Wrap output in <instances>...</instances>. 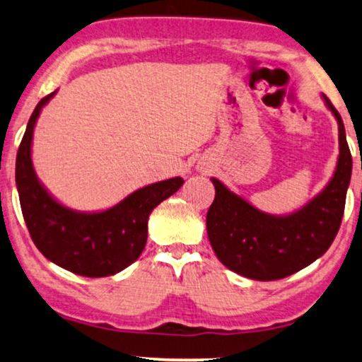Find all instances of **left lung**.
Wrapping results in <instances>:
<instances>
[{"label":"left lung","instance_id":"obj_1","mask_svg":"<svg viewBox=\"0 0 362 362\" xmlns=\"http://www.w3.org/2000/svg\"><path fill=\"white\" fill-rule=\"evenodd\" d=\"M321 98L338 120L339 156L329 182L306 205L286 215L267 214L211 177L215 200L206 233L216 258L231 272L258 281L286 278L322 257L338 233L353 157L343 119L325 94Z\"/></svg>","mask_w":362,"mask_h":362}]
</instances>
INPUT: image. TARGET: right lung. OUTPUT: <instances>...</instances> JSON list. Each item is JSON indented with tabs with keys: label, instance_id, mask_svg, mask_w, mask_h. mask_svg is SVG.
Returning <instances> with one entry per match:
<instances>
[{
	"label": "right lung",
	"instance_id": "obj_1",
	"mask_svg": "<svg viewBox=\"0 0 362 362\" xmlns=\"http://www.w3.org/2000/svg\"><path fill=\"white\" fill-rule=\"evenodd\" d=\"M57 90L37 103L16 156V187L24 221L45 257L88 278L110 276L141 257L152 210L184 185L173 177L132 192L105 210L79 211L61 204L42 185L33 165V134L41 110Z\"/></svg>",
	"mask_w": 362,
	"mask_h": 362
}]
</instances>
